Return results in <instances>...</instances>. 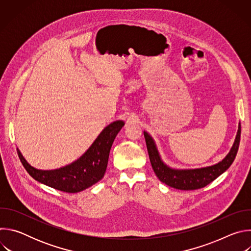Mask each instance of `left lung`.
Segmentation results:
<instances>
[{"mask_svg": "<svg viewBox=\"0 0 251 251\" xmlns=\"http://www.w3.org/2000/svg\"><path fill=\"white\" fill-rule=\"evenodd\" d=\"M240 132H241V127L239 123L237 134L232 145V148L230 149L229 153L222 162L213 166L201 168V169H194V170H175L168 167L161 160V157L158 153L155 142L152 139V137L145 131H144V137L146 140V145H147L152 168L156 176L159 177V180L162 183H165L166 185L174 189L191 191V190H197V189H201L207 186L230 167L238 151Z\"/></svg>", "mask_w": 251, "mask_h": 251, "instance_id": "obj_1", "label": "left lung"}]
</instances>
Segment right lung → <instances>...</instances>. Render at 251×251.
Masks as SVG:
<instances>
[{"instance_id": "add662e5", "label": "right lung", "mask_w": 251, "mask_h": 251, "mask_svg": "<svg viewBox=\"0 0 251 251\" xmlns=\"http://www.w3.org/2000/svg\"><path fill=\"white\" fill-rule=\"evenodd\" d=\"M123 126L124 122L119 120L105 127L78 160L60 169L38 170L25 160L19 149L18 155L26 172L35 181L64 193H79L93 186L103 177L108 164L111 146Z\"/></svg>"}]
</instances>
